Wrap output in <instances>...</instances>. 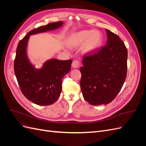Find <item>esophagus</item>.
Returning <instances> with one entry per match:
<instances>
[{
    "instance_id": "1",
    "label": "esophagus",
    "mask_w": 146,
    "mask_h": 146,
    "mask_svg": "<svg viewBox=\"0 0 146 146\" xmlns=\"http://www.w3.org/2000/svg\"><path fill=\"white\" fill-rule=\"evenodd\" d=\"M80 66V62L77 60H74L72 63V67L73 68H78Z\"/></svg>"
}]
</instances>
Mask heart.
I'll use <instances>...</instances> for the list:
<instances>
[{
  "mask_svg": "<svg viewBox=\"0 0 146 146\" xmlns=\"http://www.w3.org/2000/svg\"><path fill=\"white\" fill-rule=\"evenodd\" d=\"M103 36L98 30H84L73 33L68 39V44L70 48L82 47L83 54H91L101 47ZM66 50H67L66 48Z\"/></svg>",
  "mask_w": 146,
  "mask_h": 146,
  "instance_id": "obj_1",
  "label": "heart"
}]
</instances>
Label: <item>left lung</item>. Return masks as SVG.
Listing matches in <instances>:
<instances>
[{
	"mask_svg": "<svg viewBox=\"0 0 146 146\" xmlns=\"http://www.w3.org/2000/svg\"><path fill=\"white\" fill-rule=\"evenodd\" d=\"M107 45L83 56L80 87L84 99L92 105H106L116 98L125 82L127 49L117 35L105 29Z\"/></svg>",
	"mask_w": 146,
	"mask_h": 146,
	"instance_id": "left-lung-1",
	"label": "left lung"
}]
</instances>
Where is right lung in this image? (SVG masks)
<instances>
[{
  "label": "right lung",
  "mask_w": 146,
  "mask_h": 146,
  "mask_svg": "<svg viewBox=\"0 0 146 146\" xmlns=\"http://www.w3.org/2000/svg\"><path fill=\"white\" fill-rule=\"evenodd\" d=\"M63 24V22L59 21L31 30L16 48L14 69L20 89L26 98L38 105H51L59 98L62 78L70 70L72 60L50 59L41 69H36L27 55L28 41L30 35L55 30Z\"/></svg>",
  "instance_id": "right-lung-1"
}]
</instances>
